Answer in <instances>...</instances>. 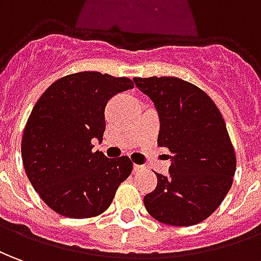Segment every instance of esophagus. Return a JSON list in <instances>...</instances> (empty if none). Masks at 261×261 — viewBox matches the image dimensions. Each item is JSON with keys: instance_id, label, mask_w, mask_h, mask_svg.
Wrapping results in <instances>:
<instances>
[{"instance_id": "1", "label": "esophagus", "mask_w": 261, "mask_h": 261, "mask_svg": "<svg viewBox=\"0 0 261 261\" xmlns=\"http://www.w3.org/2000/svg\"><path fill=\"white\" fill-rule=\"evenodd\" d=\"M134 170L135 172H141V170H143V166H141V165H135Z\"/></svg>"}]
</instances>
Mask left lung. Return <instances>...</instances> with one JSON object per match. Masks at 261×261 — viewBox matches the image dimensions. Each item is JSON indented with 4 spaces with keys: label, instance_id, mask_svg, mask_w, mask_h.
<instances>
[{
    "label": "left lung",
    "instance_id": "1",
    "mask_svg": "<svg viewBox=\"0 0 261 261\" xmlns=\"http://www.w3.org/2000/svg\"><path fill=\"white\" fill-rule=\"evenodd\" d=\"M159 113L158 145L172 153L169 175L143 197L158 222L193 226L215 212L229 193L236 154L223 116L199 86L175 76L134 78Z\"/></svg>",
    "mask_w": 261,
    "mask_h": 261
}]
</instances>
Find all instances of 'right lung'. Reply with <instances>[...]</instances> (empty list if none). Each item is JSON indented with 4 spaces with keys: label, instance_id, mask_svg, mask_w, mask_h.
I'll return each mask as SVG.
<instances>
[{
    "label": "right lung",
    "instance_id": "1",
    "mask_svg": "<svg viewBox=\"0 0 261 261\" xmlns=\"http://www.w3.org/2000/svg\"><path fill=\"white\" fill-rule=\"evenodd\" d=\"M132 88L126 76L85 71L55 81L35 103L22 135V162L32 188L61 216L103 213L132 173L127 156L109 159L92 150V139L102 141L105 132L108 100Z\"/></svg>",
    "mask_w": 261,
    "mask_h": 261
}]
</instances>
